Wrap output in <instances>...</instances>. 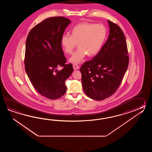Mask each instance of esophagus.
I'll return each instance as SVG.
<instances>
[{
	"instance_id": "34e87169",
	"label": "esophagus",
	"mask_w": 152,
	"mask_h": 152,
	"mask_svg": "<svg viewBox=\"0 0 152 152\" xmlns=\"http://www.w3.org/2000/svg\"><path fill=\"white\" fill-rule=\"evenodd\" d=\"M73 69H74L75 70H76V69H77L78 68H79V65L77 64H74L73 65Z\"/></svg>"
}]
</instances>
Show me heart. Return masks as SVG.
I'll use <instances>...</instances> for the list:
<instances>
[{
  "instance_id": "b5f03b06",
  "label": "heart",
  "mask_w": 152,
  "mask_h": 152,
  "mask_svg": "<svg viewBox=\"0 0 152 152\" xmlns=\"http://www.w3.org/2000/svg\"><path fill=\"white\" fill-rule=\"evenodd\" d=\"M107 30L102 24L82 22L72 29L71 36L64 35L61 43L64 52L72 54L77 45L79 47L70 61L79 63L87 55L91 57L99 52L107 37Z\"/></svg>"
}]
</instances>
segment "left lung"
Returning a JSON list of instances; mask_svg holds the SVG:
<instances>
[{
  "instance_id": "8db88e82",
  "label": "left lung",
  "mask_w": 152,
  "mask_h": 152,
  "mask_svg": "<svg viewBox=\"0 0 152 152\" xmlns=\"http://www.w3.org/2000/svg\"><path fill=\"white\" fill-rule=\"evenodd\" d=\"M110 35L100 51L80 68L84 92L88 97L102 100L116 92L129 65L126 39L116 24L107 20Z\"/></svg>"
}]
</instances>
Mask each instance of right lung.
I'll return each instance as SVG.
<instances>
[{
    "label": "right lung",
    "mask_w": 152,
    "mask_h": 152,
    "mask_svg": "<svg viewBox=\"0 0 152 152\" xmlns=\"http://www.w3.org/2000/svg\"><path fill=\"white\" fill-rule=\"evenodd\" d=\"M70 23L64 17L47 18L32 28L26 40V73L36 91L50 99L65 94V81L73 71L72 64H65L67 60L61 43ZM59 66L63 69L58 71Z\"/></svg>",
    "instance_id": "obj_1"
}]
</instances>
